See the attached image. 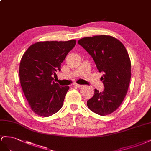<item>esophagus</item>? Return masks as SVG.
Masks as SVG:
<instances>
[{"label": "esophagus", "instance_id": "34e87169", "mask_svg": "<svg viewBox=\"0 0 151 151\" xmlns=\"http://www.w3.org/2000/svg\"><path fill=\"white\" fill-rule=\"evenodd\" d=\"M74 86H75V87H78V88L82 87V85H79V84H77V83H75Z\"/></svg>", "mask_w": 151, "mask_h": 151}]
</instances>
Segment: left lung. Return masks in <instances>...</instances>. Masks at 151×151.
Wrapping results in <instances>:
<instances>
[{"instance_id": "obj_1", "label": "left lung", "mask_w": 151, "mask_h": 151, "mask_svg": "<svg viewBox=\"0 0 151 151\" xmlns=\"http://www.w3.org/2000/svg\"><path fill=\"white\" fill-rule=\"evenodd\" d=\"M78 44L91 55L101 77L104 89H95L87 101L88 108L101 116L109 114L121 105L125 97L131 78V62L122 43L108 35L85 37Z\"/></svg>"}]
</instances>
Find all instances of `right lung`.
I'll use <instances>...</instances> for the list:
<instances>
[{"mask_svg":"<svg viewBox=\"0 0 151 151\" xmlns=\"http://www.w3.org/2000/svg\"><path fill=\"white\" fill-rule=\"evenodd\" d=\"M76 45L75 40L37 42L21 58L19 79L24 96L32 110L48 117L61 108L69 86L61 87L52 75L61 71V64Z\"/></svg>","mask_w":151,"mask_h":151,"instance_id":"1","label":"right lung"}]
</instances>
